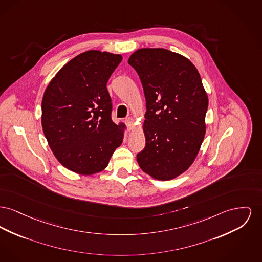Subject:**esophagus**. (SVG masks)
<instances>
[{
    "label": "esophagus",
    "mask_w": 262,
    "mask_h": 262,
    "mask_svg": "<svg viewBox=\"0 0 262 262\" xmlns=\"http://www.w3.org/2000/svg\"><path fill=\"white\" fill-rule=\"evenodd\" d=\"M125 123H126V125H127V128H128V129H132V127L134 126L135 121H134V119L128 118V119H126V120H125Z\"/></svg>",
    "instance_id": "34e87169"
}]
</instances>
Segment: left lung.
Masks as SVG:
<instances>
[{
	"label": "left lung",
	"instance_id": "8db88e82",
	"mask_svg": "<svg viewBox=\"0 0 262 262\" xmlns=\"http://www.w3.org/2000/svg\"><path fill=\"white\" fill-rule=\"evenodd\" d=\"M146 102L145 147L139 167L157 180H171L194 162L206 133L208 96L200 74L184 56L164 48H141L128 58Z\"/></svg>",
	"mask_w": 262,
	"mask_h": 262
}]
</instances>
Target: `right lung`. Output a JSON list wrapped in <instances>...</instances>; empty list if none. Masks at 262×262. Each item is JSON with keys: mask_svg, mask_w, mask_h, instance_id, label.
I'll use <instances>...</instances> for the list:
<instances>
[{"mask_svg": "<svg viewBox=\"0 0 262 262\" xmlns=\"http://www.w3.org/2000/svg\"><path fill=\"white\" fill-rule=\"evenodd\" d=\"M120 54L89 50L65 64L47 86L41 124L49 147L64 167L91 175L108 166L123 139L124 124L112 121L107 82Z\"/></svg>", "mask_w": 262, "mask_h": 262, "instance_id": "obj_1", "label": "right lung"}]
</instances>
